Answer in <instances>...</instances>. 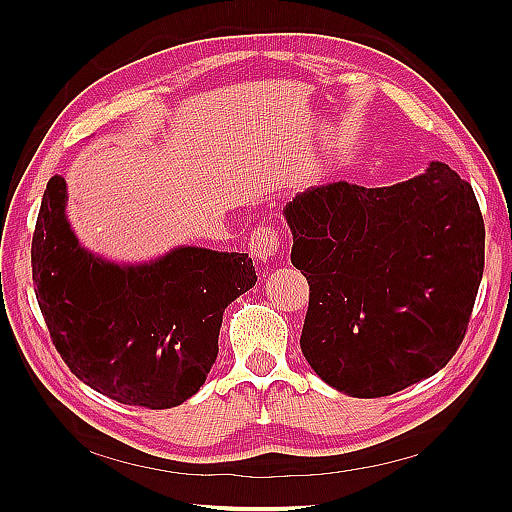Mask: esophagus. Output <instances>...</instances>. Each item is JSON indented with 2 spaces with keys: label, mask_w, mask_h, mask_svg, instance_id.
<instances>
[{
  "label": "esophagus",
  "mask_w": 512,
  "mask_h": 512,
  "mask_svg": "<svg viewBox=\"0 0 512 512\" xmlns=\"http://www.w3.org/2000/svg\"><path fill=\"white\" fill-rule=\"evenodd\" d=\"M280 247H282L280 230L269 224L254 228L250 239H247V250H250V254L256 258L258 265H269L271 258L280 252Z\"/></svg>",
  "instance_id": "1"
}]
</instances>
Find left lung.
Returning a JSON list of instances; mask_svg holds the SVG:
<instances>
[{"label": "left lung", "mask_w": 512, "mask_h": 512, "mask_svg": "<svg viewBox=\"0 0 512 512\" xmlns=\"http://www.w3.org/2000/svg\"><path fill=\"white\" fill-rule=\"evenodd\" d=\"M284 218L309 284L301 350L324 382L384 397L453 359L483 280L485 224L451 166L389 188H307Z\"/></svg>", "instance_id": "obj_1"}]
</instances>
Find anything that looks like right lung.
I'll list each match as a JSON object with an SVG mask.
<instances>
[{
    "label": "right lung",
    "mask_w": 512,
    "mask_h": 512,
    "mask_svg": "<svg viewBox=\"0 0 512 512\" xmlns=\"http://www.w3.org/2000/svg\"><path fill=\"white\" fill-rule=\"evenodd\" d=\"M66 203V179L55 175L32 241L36 299L61 359L119 404H183L215 363L224 309L256 284L252 258L179 245L119 265L79 243Z\"/></svg>",
    "instance_id": "obj_1"
}]
</instances>
